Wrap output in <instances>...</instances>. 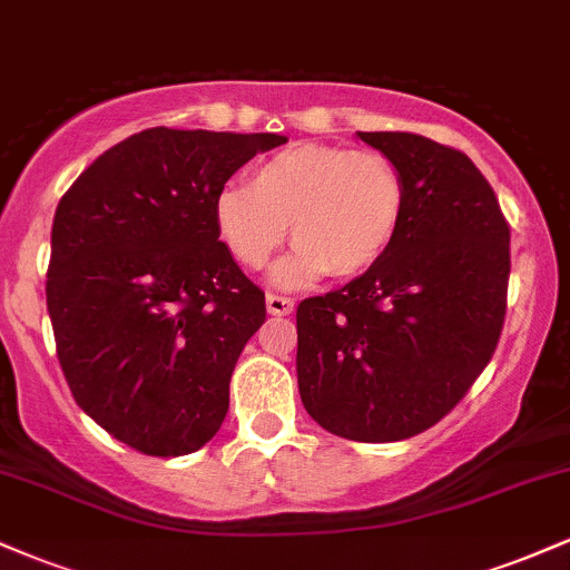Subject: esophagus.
<instances>
[{
	"label": "esophagus",
	"instance_id": "obj_1",
	"mask_svg": "<svg viewBox=\"0 0 570 570\" xmlns=\"http://www.w3.org/2000/svg\"><path fill=\"white\" fill-rule=\"evenodd\" d=\"M267 313H273V316H289L294 311V299L292 297H284V294H267Z\"/></svg>",
	"mask_w": 570,
	"mask_h": 570
}]
</instances>
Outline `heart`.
I'll use <instances>...</instances> for the list:
<instances>
[{"instance_id":"obj_1","label":"heart","mask_w":570,"mask_h":570,"mask_svg":"<svg viewBox=\"0 0 570 570\" xmlns=\"http://www.w3.org/2000/svg\"><path fill=\"white\" fill-rule=\"evenodd\" d=\"M407 214V185L381 153L292 144L248 171V187H222L214 227L246 271H265L284 246H297L276 267L281 286H299L330 273L356 278L375 267Z\"/></svg>"}]
</instances>
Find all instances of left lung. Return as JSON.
Instances as JSON below:
<instances>
[{"instance_id":"8db88e82","label":"left lung","mask_w":570,"mask_h":570,"mask_svg":"<svg viewBox=\"0 0 570 570\" xmlns=\"http://www.w3.org/2000/svg\"><path fill=\"white\" fill-rule=\"evenodd\" d=\"M402 171L396 244L343 289L297 307V383L307 415L356 442H399L440 423L499 345L509 222L461 149L417 134H362Z\"/></svg>"}]
</instances>
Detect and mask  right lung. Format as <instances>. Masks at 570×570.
<instances>
[{
  "mask_svg": "<svg viewBox=\"0 0 570 570\" xmlns=\"http://www.w3.org/2000/svg\"><path fill=\"white\" fill-rule=\"evenodd\" d=\"M278 134L147 128L90 163L50 233L48 313L71 396L144 455L217 434L265 292L214 227V198Z\"/></svg>",
  "mask_w": 570,
  "mask_h": 570,
  "instance_id": "right-lung-1",
  "label": "right lung"
}]
</instances>
